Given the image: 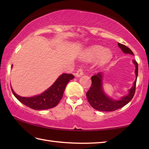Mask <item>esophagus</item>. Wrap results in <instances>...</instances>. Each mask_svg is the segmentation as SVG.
<instances>
[{
  "label": "esophagus",
  "mask_w": 149,
  "mask_h": 149,
  "mask_svg": "<svg viewBox=\"0 0 149 149\" xmlns=\"http://www.w3.org/2000/svg\"><path fill=\"white\" fill-rule=\"evenodd\" d=\"M83 74H84V70H83V68L81 67H80L77 69V70L76 71V73H75V75H76V77H80V76H81Z\"/></svg>",
  "instance_id": "34e87169"
}]
</instances>
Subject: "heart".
<instances>
[{"label": "heart", "mask_w": 149, "mask_h": 149, "mask_svg": "<svg viewBox=\"0 0 149 149\" xmlns=\"http://www.w3.org/2000/svg\"><path fill=\"white\" fill-rule=\"evenodd\" d=\"M99 56V64L100 65H104L110 61L112 54L109 50H104V48L102 47L95 46L88 50L85 57L87 60H93L97 58Z\"/></svg>", "instance_id": "b5f03b06"}]
</instances>
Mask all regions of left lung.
I'll use <instances>...</instances> for the list:
<instances>
[{
    "label": "left lung",
    "mask_w": 149,
    "mask_h": 149,
    "mask_svg": "<svg viewBox=\"0 0 149 149\" xmlns=\"http://www.w3.org/2000/svg\"><path fill=\"white\" fill-rule=\"evenodd\" d=\"M119 47L124 53L133 54L132 50L125 46L124 45L118 43ZM135 65V75L136 79L133 84V86L130 89V93L127 95L122 97L120 100H114L110 99L106 95L102 89V75L101 73H98L97 74L93 75L91 77L92 84L89 89L86 93L88 101L91 106L95 109L99 111L104 112H112L124 107L125 104L129 103L133 99L135 95L136 89V82L138 75V64L135 60H133Z\"/></svg>",
    "instance_id": "1"
}]
</instances>
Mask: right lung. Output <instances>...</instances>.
<instances>
[{
  "mask_svg": "<svg viewBox=\"0 0 149 149\" xmlns=\"http://www.w3.org/2000/svg\"><path fill=\"white\" fill-rule=\"evenodd\" d=\"M74 78V75L72 74H63L49 89L40 95L33 97H20L14 93L13 89H11L16 99L22 104L34 110H47L54 108L58 104L67 84Z\"/></svg>",
  "mask_w": 149,
  "mask_h": 149,
  "instance_id": "1",
  "label": "right lung"
}]
</instances>
